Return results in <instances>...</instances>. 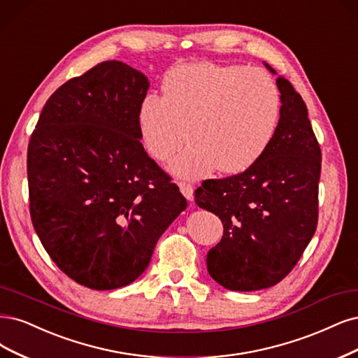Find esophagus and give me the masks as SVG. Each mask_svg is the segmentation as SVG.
<instances>
[{
  "label": "esophagus",
  "mask_w": 358,
  "mask_h": 358,
  "mask_svg": "<svg viewBox=\"0 0 358 358\" xmlns=\"http://www.w3.org/2000/svg\"><path fill=\"white\" fill-rule=\"evenodd\" d=\"M179 189H180V192H182V195L185 196V199H187L188 201H192V199H194V188H192V185L180 182V183H179Z\"/></svg>",
  "instance_id": "1"
}]
</instances>
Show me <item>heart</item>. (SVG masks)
Returning a JSON list of instances; mask_svg holds the SVG:
<instances>
[{
  "label": "heart",
  "instance_id": "obj_1",
  "mask_svg": "<svg viewBox=\"0 0 358 358\" xmlns=\"http://www.w3.org/2000/svg\"><path fill=\"white\" fill-rule=\"evenodd\" d=\"M280 109L278 87L265 71L196 62L167 72L162 97H145L138 130L146 152L159 163L173 157L187 139L192 142L170 164L179 178L203 179L215 169L237 175L268 150Z\"/></svg>",
  "mask_w": 358,
  "mask_h": 358
}]
</instances>
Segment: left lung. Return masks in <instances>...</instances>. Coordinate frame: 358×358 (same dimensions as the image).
Instances as JSON below:
<instances>
[{
    "label": "left lung",
    "instance_id": "1",
    "mask_svg": "<svg viewBox=\"0 0 358 358\" xmlns=\"http://www.w3.org/2000/svg\"><path fill=\"white\" fill-rule=\"evenodd\" d=\"M277 87L280 121L265 154L243 173L204 180L195 189L199 207L224 224V236L207 253V269L228 290L277 285L317 228L322 151L301 94L281 76Z\"/></svg>",
    "mask_w": 358,
    "mask_h": 358
}]
</instances>
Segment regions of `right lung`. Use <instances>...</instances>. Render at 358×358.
I'll return each instance as SVG.
<instances>
[{
	"mask_svg": "<svg viewBox=\"0 0 358 358\" xmlns=\"http://www.w3.org/2000/svg\"><path fill=\"white\" fill-rule=\"evenodd\" d=\"M150 81L106 60L48 97L28 146L29 212L45 252L78 285L124 287L188 203L146 154L138 109Z\"/></svg>",
	"mask_w": 358,
	"mask_h": 358,
	"instance_id": "right-lung-1",
	"label": "right lung"
}]
</instances>
